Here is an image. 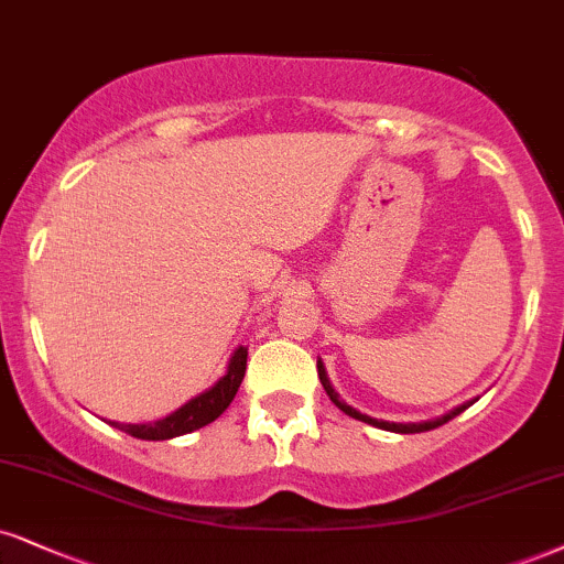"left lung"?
<instances>
[{"instance_id": "8db88e82", "label": "left lung", "mask_w": 564, "mask_h": 564, "mask_svg": "<svg viewBox=\"0 0 564 564\" xmlns=\"http://www.w3.org/2000/svg\"><path fill=\"white\" fill-rule=\"evenodd\" d=\"M317 376H321V383H323L325 393H328V397H330V402H334V404L338 406V410L344 412V415H349V417H355V420H362V423L376 425V429H383V431H391V433H423V431H433V429H438V425L449 423L452 417H457L459 412H465L467 406H470L473 402H476V399H470V402H465V404L454 406V410L446 412V415L433 417V420H423V423H389V420H378V417L365 415V412H359V410H355V406H351V404L344 402V399L338 397V391L334 389V383H330L328 372H325L323 359H317Z\"/></svg>"}]
</instances>
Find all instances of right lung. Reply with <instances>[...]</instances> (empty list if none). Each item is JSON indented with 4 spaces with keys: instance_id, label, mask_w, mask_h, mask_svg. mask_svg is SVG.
<instances>
[{
    "instance_id": "right-lung-1",
    "label": "right lung",
    "mask_w": 564,
    "mask_h": 564,
    "mask_svg": "<svg viewBox=\"0 0 564 564\" xmlns=\"http://www.w3.org/2000/svg\"><path fill=\"white\" fill-rule=\"evenodd\" d=\"M243 372H247V347H239L228 359L226 376L217 378L215 386L196 393L194 399H188L186 404L178 406L167 417L154 420V423H115V420H110V425L144 441H167L183 436V433L199 431L228 410V404L234 402L236 391H239L243 381Z\"/></svg>"
}]
</instances>
